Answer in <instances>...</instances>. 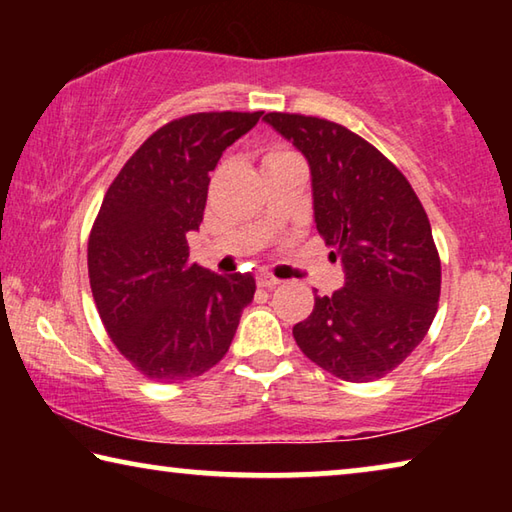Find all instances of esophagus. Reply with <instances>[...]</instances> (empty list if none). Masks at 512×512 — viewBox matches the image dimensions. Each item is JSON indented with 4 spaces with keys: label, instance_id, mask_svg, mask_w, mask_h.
I'll use <instances>...</instances> for the list:
<instances>
[{
    "label": "esophagus",
    "instance_id": "esophagus-1",
    "mask_svg": "<svg viewBox=\"0 0 512 512\" xmlns=\"http://www.w3.org/2000/svg\"><path fill=\"white\" fill-rule=\"evenodd\" d=\"M282 280H277L275 275H257V287L262 289H275Z\"/></svg>",
    "mask_w": 512,
    "mask_h": 512
}]
</instances>
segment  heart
<instances>
[{"instance_id": "b5f03b06", "label": "heart", "mask_w": 512, "mask_h": 512, "mask_svg": "<svg viewBox=\"0 0 512 512\" xmlns=\"http://www.w3.org/2000/svg\"><path fill=\"white\" fill-rule=\"evenodd\" d=\"M298 155L293 153L287 146H268V149L262 153V167L266 169H273V167H280L284 162H291L296 160Z\"/></svg>"}]
</instances>
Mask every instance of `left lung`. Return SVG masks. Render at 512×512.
Segmentation results:
<instances>
[{
	"label": "left lung",
	"instance_id": "1",
	"mask_svg": "<svg viewBox=\"0 0 512 512\" xmlns=\"http://www.w3.org/2000/svg\"><path fill=\"white\" fill-rule=\"evenodd\" d=\"M264 121L307 158L316 230L345 268V287L316 296L293 339L334 377L381 379L418 348L438 311L427 212L404 173L345 126L291 112Z\"/></svg>",
	"mask_w": 512,
	"mask_h": 512
}]
</instances>
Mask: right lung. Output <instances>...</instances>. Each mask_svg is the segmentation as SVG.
Here are the masks:
<instances>
[{
	"label": "right lung",
	"mask_w": 512,
	"mask_h": 512,
	"mask_svg": "<svg viewBox=\"0 0 512 512\" xmlns=\"http://www.w3.org/2000/svg\"><path fill=\"white\" fill-rule=\"evenodd\" d=\"M262 112H196L158 128L112 180L88 241L101 323L144 377L176 384L216 366L235 339L255 277L189 262L210 171Z\"/></svg>",
	"instance_id": "right-lung-1"
}]
</instances>
